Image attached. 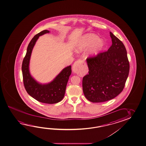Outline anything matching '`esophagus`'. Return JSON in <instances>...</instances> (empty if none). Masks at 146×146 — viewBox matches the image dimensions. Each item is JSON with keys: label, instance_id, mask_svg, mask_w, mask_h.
Instances as JSON below:
<instances>
[{"label": "esophagus", "instance_id": "1", "mask_svg": "<svg viewBox=\"0 0 146 146\" xmlns=\"http://www.w3.org/2000/svg\"><path fill=\"white\" fill-rule=\"evenodd\" d=\"M85 65V62L83 60H78L76 61L74 63V65H73V70L74 72L77 73L83 67V66Z\"/></svg>", "mask_w": 146, "mask_h": 146}]
</instances>
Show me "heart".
I'll return each mask as SVG.
<instances>
[{
    "instance_id": "heart-1",
    "label": "heart",
    "mask_w": 146,
    "mask_h": 146,
    "mask_svg": "<svg viewBox=\"0 0 146 146\" xmlns=\"http://www.w3.org/2000/svg\"><path fill=\"white\" fill-rule=\"evenodd\" d=\"M103 41L99 39L98 36L90 34L84 36L76 46V50L78 52L83 51L91 46L89 53L91 56L97 55L104 46Z\"/></svg>"
}]
</instances>
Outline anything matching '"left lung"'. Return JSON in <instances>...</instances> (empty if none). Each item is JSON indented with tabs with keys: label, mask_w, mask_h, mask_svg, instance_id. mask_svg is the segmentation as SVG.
<instances>
[{
	"label": "left lung",
	"mask_w": 146,
	"mask_h": 146,
	"mask_svg": "<svg viewBox=\"0 0 146 146\" xmlns=\"http://www.w3.org/2000/svg\"><path fill=\"white\" fill-rule=\"evenodd\" d=\"M112 45L108 51L88 57V74L83 78V91L90 102H102L112 100L125 87L129 63L123 42L110 32Z\"/></svg>",
	"instance_id": "left-lung-1"
}]
</instances>
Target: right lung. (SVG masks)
I'll list each match as a JSON object with an SVG mask.
<instances>
[{
	"label": "right lung",
	"mask_w": 146,
	"mask_h": 146,
	"mask_svg": "<svg viewBox=\"0 0 146 146\" xmlns=\"http://www.w3.org/2000/svg\"><path fill=\"white\" fill-rule=\"evenodd\" d=\"M49 31L44 30L34 36L28 45L27 51L22 64L23 82L28 94L38 102L44 104H56L63 100L69 76L71 74V66L65 68L53 81L46 84L37 82L30 75L29 63L32 50L39 36Z\"/></svg>",
	"instance_id": "add662e5"
}]
</instances>
